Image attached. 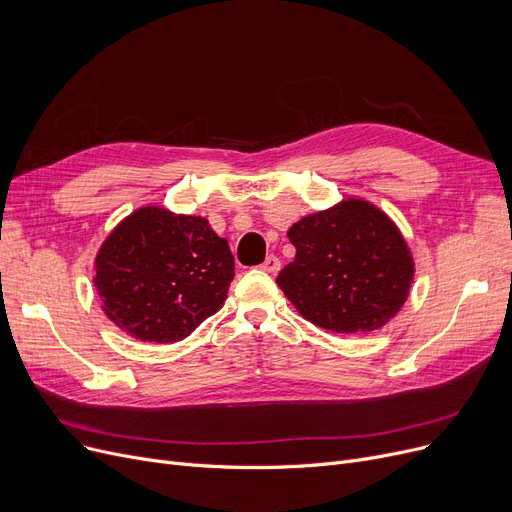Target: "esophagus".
Here are the masks:
<instances>
[{
  "label": "esophagus",
  "instance_id": "34e87169",
  "mask_svg": "<svg viewBox=\"0 0 512 512\" xmlns=\"http://www.w3.org/2000/svg\"><path fill=\"white\" fill-rule=\"evenodd\" d=\"M261 270L267 274H276L280 270V259L276 255H270L261 263Z\"/></svg>",
  "mask_w": 512,
  "mask_h": 512
}]
</instances>
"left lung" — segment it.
Instances as JSON below:
<instances>
[{
    "instance_id": "1",
    "label": "left lung",
    "mask_w": 512,
    "mask_h": 512,
    "mask_svg": "<svg viewBox=\"0 0 512 512\" xmlns=\"http://www.w3.org/2000/svg\"><path fill=\"white\" fill-rule=\"evenodd\" d=\"M297 257L276 282L311 324L357 334L382 328L409 297L415 265L388 215L361 199L307 215L288 230Z\"/></svg>"
}]
</instances>
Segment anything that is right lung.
Wrapping results in <instances>:
<instances>
[{
  "label": "right lung",
  "mask_w": 512,
  "mask_h": 512,
  "mask_svg": "<svg viewBox=\"0 0 512 512\" xmlns=\"http://www.w3.org/2000/svg\"><path fill=\"white\" fill-rule=\"evenodd\" d=\"M234 257L205 218L159 207L130 213L95 259L103 311L143 342H178L218 311Z\"/></svg>",
  "instance_id": "add662e5"
}]
</instances>
